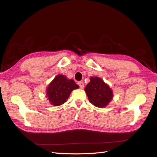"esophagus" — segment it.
<instances>
[{
	"instance_id": "1",
	"label": "esophagus",
	"mask_w": 157,
	"mask_h": 157,
	"mask_svg": "<svg viewBox=\"0 0 157 157\" xmlns=\"http://www.w3.org/2000/svg\"><path fill=\"white\" fill-rule=\"evenodd\" d=\"M78 85L79 86V87L80 88H84V83H83V82H78Z\"/></svg>"
}]
</instances>
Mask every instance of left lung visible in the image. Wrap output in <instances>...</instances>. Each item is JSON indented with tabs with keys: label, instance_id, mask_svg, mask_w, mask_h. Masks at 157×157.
Instances as JSON below:
<instances>
[{
	"label": "left lung",
	"instance_id": "8db88e82",
	"mask_svg": "<svg viewBox=\"0 0 157 157\" xmlns=\"http://www.w3.org/2000/svg\"><path fill=\"white\" fill-rule=\"evenodd\" d=\"M90 80L84 88L90 103L97 107H105L113 99V90L101 78L91 77Z\"/></svg>",
	"mask_w": 157,
	"mask_h": 157
}]
</instances>
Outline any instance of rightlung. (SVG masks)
Masks as SVG:
<instances>
[{"mask_svg":"<svg viewBox=\"0 0 157 157\" xmlns=\"http://www.w3.org/2000/svg\"><path fill=\"white\" fill-rule=\"evenodd\" d=\"M78 87L73 79H68L63 75H58L46 88V97L51 105L59 106L66 102L71 92Z\"/></svg>","mask_w":157,"mask_h":157,"instance_id":"right-lung-1","label":"right lung"}]
</instances>
